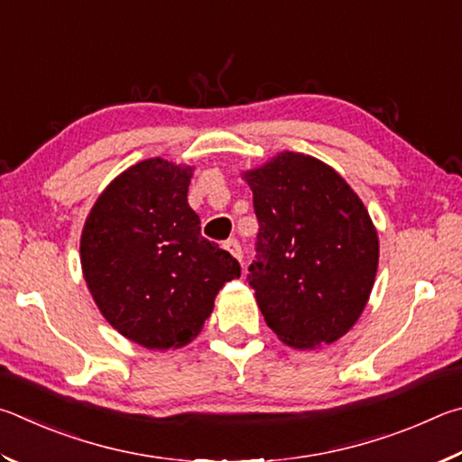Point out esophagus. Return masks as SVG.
<instances>
[{
	"mask_svg": "<svg viewBox=\"0 0 462 462\" xmlns=\"http://www.w3.org/2000/svg\"><path fill=\"white\" fill-rule=\"evenodd\" d=\"M225 249H226V252H229L233 257H237L239 262L244 260V249H241V244H239V241H237L236 237H231V239L225 241Z\"/></svg>",
	"mask_w": 462,
	"mask_h": 462,
	"instance_id": "34e87169",
	"label": "esophagus"
}]
</instances>
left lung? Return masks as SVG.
<instances>
[{
	"mask_svg": "<svg viewBox=\"0 0 462 462\" xmlns=\"http://www.w3.org/2000/svg\"><path fill=\"white\" fill-rule=\"evenodd\" d=\"M260 223L249 286L286 345H328L349 330L374 288L379 241L367 208L333 168L284 152L245 172Z\"/></svg>",
	"mask_w": 462,
	"mask_h": 462,
	"instance_id": "obj_1",
	"label": "left lung"
}]
</instances>
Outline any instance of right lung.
I'll use <instances>...</instances> for the list:
<instances>
[{
    "mask_svg": "<svg viewBox=\"0 0 462 462\" xmlns=\"http://www.w3.org/2000/svg\"><path fill=\"white\" fill-rule=\"evenodd\" d=\"M192 168L162 158L119 174L87 217L80 265L113 328L148 349L199 335L225 282L241 276L229 252L200 233L189 207Z\"/></svg>",
    "mask_w": 462,
    "mask_h": 462,
    "instance_id": "add662e5",
    "label": "right lung"
}]
</instances>
